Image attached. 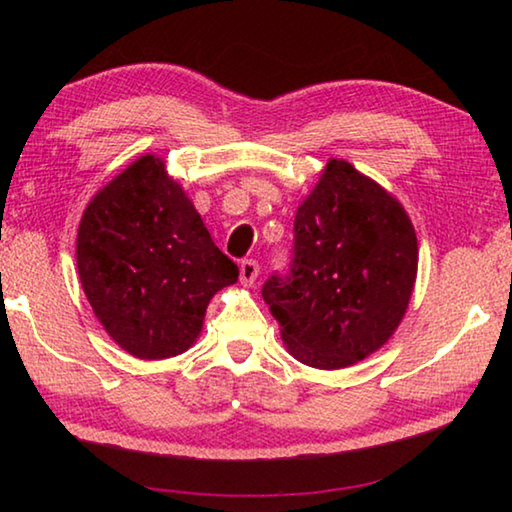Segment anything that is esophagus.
<instances>
[{"instance_id": "1", "label": "esophagus", "mask_w": 512, "mask_h": 512, "mask_svg": "<svg viewBox=\"0 0 512 512\" xmlns=\"http://www.w3.org/2000/svg\"><path fill=\"white\" fill-rule=\"evenodd\" d=\"M239 273H241V284L253 287L257 275H259V264L255 262V259H244V262L239 264Z\"/></svg>"}]
</instances>
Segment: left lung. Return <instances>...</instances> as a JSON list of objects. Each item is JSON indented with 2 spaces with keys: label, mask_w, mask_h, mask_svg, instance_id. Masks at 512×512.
Here are the masks:
<instances>
[{
  "label": "left lung",
  "mask_w": 512,
  "mask_h": 512,
  "mask_svg": "<svg viewBox=\"0 0 512 512\" xmlns=\"http://www.w3.org/2000/svg\"><path fill=\"white\" fill-rule=\"evenodd\" d=\"M415 271L418 239L404 207L350 162L329 160L296 212L289 271L268 277L262 296L293 357L336 370L391 339Z\"/></svg>",
  "instance_id": "1"
}]
</instances>
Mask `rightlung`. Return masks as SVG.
<instances>
[{"instance_id":"right-lung-1","label":"right lung","mask_w":512,"mask_h":512,"mask_svg":"<svg viewBox=\"0 0 512 512\" xmlns=\"http://www.w3.org/2000/svg\"><path fill=\"white\" fill-rule=\"evenodd\" d=\"M76 264L94 316L140 359L185 352L214 293L239 277L155 155L133 162L85 207Z\"/></svg>"}]
</instances>
